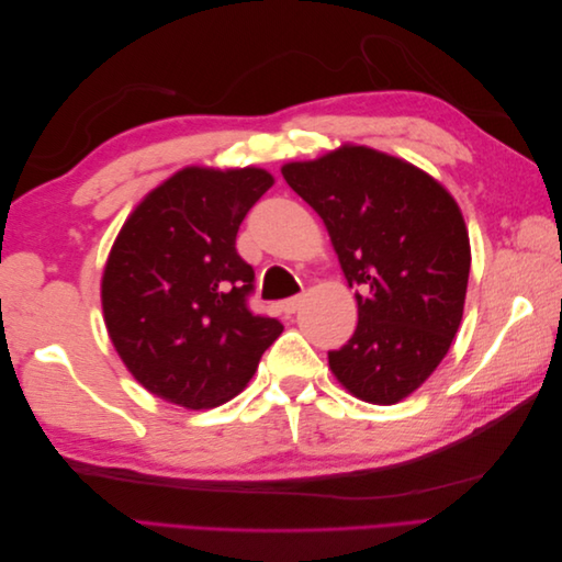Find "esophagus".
I'll use <instances>...</instances> for the list:
<instances>
[{
  "mask_svg": "<svg viewBox=\"0 0 562 562\" xmlns=\"http://www.w3.org/2000/svg\"><path fill=\"white\" fill-rule=\"evenodd\" d=\"M304 302V295H293V297H288V300H283L281 302V312L283 314H295L297 310H300V304Z\"/></svg>",
  "mask_w": 562,
  "mask_h": 562,
  "instance_id": "obj_1",
  "label": "esophagus"
}]
</instances>
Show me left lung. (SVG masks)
<instances>
[{
	"mask_svg": "<svg viewBox=\"0 0 562 562\" xmlns=\"http://www.w3.org/2000/svg\"><path fill=\"white\" fill-rule=\"evenodd\" d=\"M281 173L323 217L356 288L359 326L328 351L330 370L356 398L398 403L446 359L462 321L471 248L459 206L413 164L361 145Z\"/></svg>",
	"mask_w": 562,
	"mask_h": 562,
	"instance_id": "obj_1",
	"label": "left lung"
}]
</instances>
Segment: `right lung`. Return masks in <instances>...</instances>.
<instances>
[{
	"instance_id": "1",
	"label": "right lung",
	"mask_w": 562,
	"mask_h": 562,
	"mask_svg": "<svg viewBox=\"0 0 562 562\" xmlns=\"http://www.w3.org/2000/svg\"><path fill=\"white\" fill-rule=\"evenodd\" d=\"M274 184L262 168H182L119 232L103 314L122 361L151 394L190 411L229 401L281 335L255 314V271L236 252L246 213Z\"/></svg>"
}]
</instances>
